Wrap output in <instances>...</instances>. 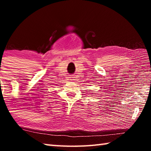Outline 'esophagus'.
Masks as SVG:
<instances>
[{
	"instance_id": "34e87169",
	"label": "esophagus",
	"mask_w": 151,
	"mask_h": 151,
	"mask_svg": "<svg viewBox=\"0 0 151 151\" xmlns=\"http://www.w3.org/2000/svg\"><path fill=\"white\" fill-rule=\"evenodd\" d=\"M72 78H75V77H72Z\"/></svg>"
}]
</instances>
